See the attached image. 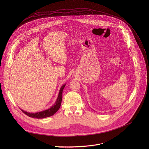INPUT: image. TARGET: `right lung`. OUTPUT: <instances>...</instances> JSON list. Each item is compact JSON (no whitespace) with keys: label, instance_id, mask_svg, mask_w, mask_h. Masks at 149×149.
Masks as SVG:
<instances>
[{"label":"right lung","instance_id":"obj_1","mask_svg":"<svg viewBox=\"0 0 149 149\" xmlns=\"http://www.w3.org/2000/svg\"><path fill=\"white\" fill-rule=\"evenodd\" d=\"M65 85L66 84H63V86L61 87L59 91L58 96L57 97V99H56L55 102L54 103V104L52 106V107H51L48 109L44 110V111H39L38 113H29V112L25 111L22 109H20V110H22V112H24V113H25L26 115H27L28 116H29L30 117H32V118H46V117H48L53 116L55 113H56V111L60 108L61 101H62V91H63V88H64Z\"/></svg>","mask_w":149,"mask_h":149}]
</instances>
